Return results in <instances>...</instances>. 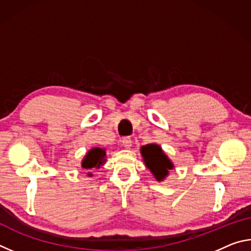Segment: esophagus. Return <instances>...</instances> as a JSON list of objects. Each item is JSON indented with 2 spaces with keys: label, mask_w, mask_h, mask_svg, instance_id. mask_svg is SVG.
Listing matches in <instances>:
<instances>
[{
  "label": "esophagus",
  "mask_w": 251,
  "mask_h": 251,
  "mask_svg": "<svg viewBox=\"0 0 251 251\" xmlns=\"http://www.w3.org/2000/svg\"><path fill=\"white\" fill-rule=\"evenodd\" d=\"M131 139L129 138V137H126V138H123V141H122V144H123V146H124L125 148H130L131 147Z\"/></svg>",
  "instance_id": "1"
}]
</instances>
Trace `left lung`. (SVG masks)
<instances>
[{"label": "left lung", "instance_id": "obj_1", "mask_svg": "<svg viewBox=\"0 0 251 251\" xmlns=\"http://www.w3.org/2000/svg\"><path fill=\"white\" fill-rule=\"evenodd\" d=\"M141 151L146 166L154 174L156 179H164L168 175L169 169L173 168V164L167 158V156L164 155L160 147L155 144H151V145L143 146Z\"/></svg>", "mask_w": 251, "mask_h": 251}]
</instances>
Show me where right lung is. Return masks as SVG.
Listing matches in <instances>:
<instances>
[{
    "instance_id": "right-lung-1",
    "label": "right lung",
    "mask_w": 251,
    "mask_h": 251,
    "mask_svg": "<svg viewBox=\"0 0 251 251\" xmlns=\"http://www.w3.org/2000/svg\"><path fill=\"white\" fill-rule=\"evenodd\" d=\"M106 160V151L103 148H93L87 152L83 159L82 167L85 169H93V168H100V165H103ZM91 176V174H90Z\"/></svg>"
}]
</instances>
